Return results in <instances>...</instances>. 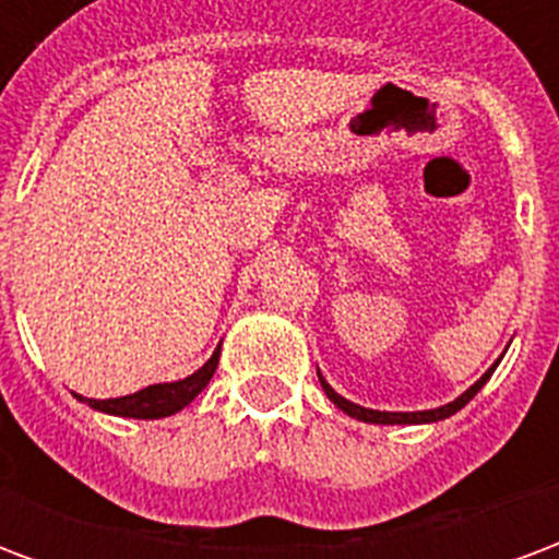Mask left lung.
<instances>
[{
    "mask_svg": "<svg viewBox=\"0 0 559 559\" xmlns=\"http://www.w3.org/2000/svg\"><path fill=\"white\" fill-rule=\"evenodd\" d=\"M497 368V365H493ZM493 368H488L485 374L473 383V386L464 392V395H457L452 404H443V407H437V411H419V413H386V411H368V407H359V404H353V401L341 399L335 389L329 386L326 380H323V374H320V386H323V392L329 395V401L335 404V407H341V411L347 413V416H353V419L359 421H371V425H419V421H440V419H449L452 413H457L464 404H467L476 392H479L485 383H488V377L493 374Z\"/></svg>",
    "mask_w": 559,
    "mask_h": 559,
    "instance_id": "obj_1",
    "label": "left lung"
}]
</instances>
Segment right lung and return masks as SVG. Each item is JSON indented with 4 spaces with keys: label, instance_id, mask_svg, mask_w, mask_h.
<instances>
[{
    "label": "right lung",
    "instance_id": "add662e5",
    "mask_svg": "<svg viewBox=\"0 0 559 559\" xmlns=\"http://www.w3.org/2000/svg\"><path fill=\"white\" fill-rule=\"evenodd\" d=\"M221 359V347L212 353L203 368H197L194 374L185 377V380H176V383H155V386H146L134 392V395H126V399H107V401H95V399H78L86 401L92 411L110 413V416H128V419H164V416H173L179 413L182 407H188L191 401L206 389V383L215 374Z\"/></svg>",
    "mask_w": 559,
    "mask_h": 559
}]
</instances>
